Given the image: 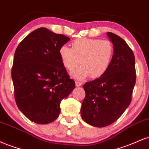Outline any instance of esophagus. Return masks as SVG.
<instances>
[{
    "instance_id": "obj_1",
    "label": "esophagus",
    "mask_w": 149,
    "mask_h": 149,
    "mask_svg": "<svg viewBox=\"0 0 149 149\" xmlns=\"http://www.w3.org/2000/svg\"><path fill=\"white\" fill-rule=\"evenodd\" d=\"M82 85V83L79 81H76V87H80Z\"/></svg>"
}]
</instances>
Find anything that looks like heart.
<instances>
[{"mask_svg": "<svg viewBox=\"0 0 149 149\" xmlns=\"http://www.w3.org/2000/svg\"><path fill=\"white\" fill-rule=\"evenodd\" d=\"M71 47L62 45L59 48V57L63 66L69 72L80 64L72 76L83 80L90 76L92 78L102 76L111 64L115 49L110 40L100 39L79 38L74 40Z\"/></svg>", "mask_w": 149, "mask_h": 149, "instance_id": "heart-1", "label": "heart"}]
</instances>
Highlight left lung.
Here are the masks:
<instances>
[{
  "mask_svg": "<svg viewBox=\"0 0 149 149\" xmlns=\"http://www.w3.org/2000/svg\"><path fill=\"white\" fill-rule=\"evenodd\" d=\"M115 53L102 76L83 85L85 97L80 109L83 120L97 127L112 124L129 107L136 82L134 53L123 38L107 32Z\"/></svg>",
  "mask_w": 149,
  "mask_h": 149,
  "instance_id": "left-lung-1",
  "label": "left lung"
}]
</instances>
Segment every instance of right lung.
<instances>
[{"label": "right lung", "mask_w": 149, "mask_h": 149, "mask_svg": "<svg viewBox=\"0 0 149 149\" xmlns=\"http://www.w3.org/2000/svg\"><path fill=\"white\" fill-rule=\"evenodd\" d=\"M69 40L42 27L29 34L17 47L12 69L15 102L32 122L47 124L55 120L61 100L75 88L59 54Z\"/></svg>", "instance_id": "right-lung-1"}]
</instances>
